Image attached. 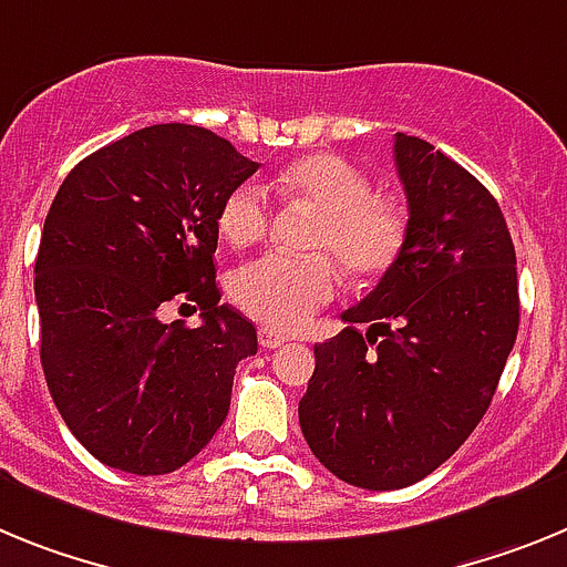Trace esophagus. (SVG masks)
<instances>
[{
  "mask_svg": "<svg viewBox=\"0 0 567 567\" xmlns=\"http://www.w3.org/2000/svg\"><path fill=\"white\" fill-rule=\"evenodd\" d=\"M288 342V337L279 331H274V328H259V344H262L265 351H270V348H279V344Z\"/></svg>",
  "mask_w": 567,
  "mask_h": 567,
  "instance_id": "1",
  "label": "esophagus"
}]
</instances>
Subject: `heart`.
I'll return each mask as SVG.
<instances>
[{
  "label": "heart",
  "mask_w": 567,
  "mask_h": 567,
  "mask_svg": "<svg viewBox=\"0 0 567 567\" xmlns=\"http://www.w3.org/2000/svg\"><path fill=\"white\" fill-rule=\"evenodd\" d=\"M285 190L319 210L308 259L268 254L234 277V299L248 317L293 331L337 293V262L353 279L382 277L405 248V210L388 196H377L365 171L342 156L311 154L290 162L282 174ZM225 243L262 239L270 225L268 190L256 182L236 185L219 208Z\"/></svg>",
  "instance_id": "heart-1"
}]
</instances>
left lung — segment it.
I'll return each instance as SVG.
<instances>
[{
	"instance_id": "obj_1",
	"label": "left lung",
	"mask_w": 567,
	"mask_h": 567,
	"mask_svg": "<svg viewBox=\"0 0 567 567\" xmlns=\"http://www.w3.org/2000/svg\"><path fill=\"white\" fill-rule=\"evenodd\" d=\"M393 159L405 248L342 313L348 328L313 344L299 400L313 456L368 491L408 488L454 456L488 411L519 331L514 243L488 188L420 136H393Z\"/></svg>"
}]
</instances>
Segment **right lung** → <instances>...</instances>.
<instances>
[{
  "instance_id": "1",
  "label": "right lung",
  "mask_w": 567,
  "mask_h": 567,
  "mask_svg": "<svg viewBox=\"0 0 567 567\" xmlns=\"http://www.w3.org/2000/svg\"><path fill=\"white\" fill-rule=\"evenodd\" d=\"M256 167L171 122L100 147L56 190L33 282L39 357L65 425L105 465L171 474L223 427L256 328L219 305L216 219ZM171 301L199 303L200 328L162 323Z\"/></svg>"
}]
</instances>
